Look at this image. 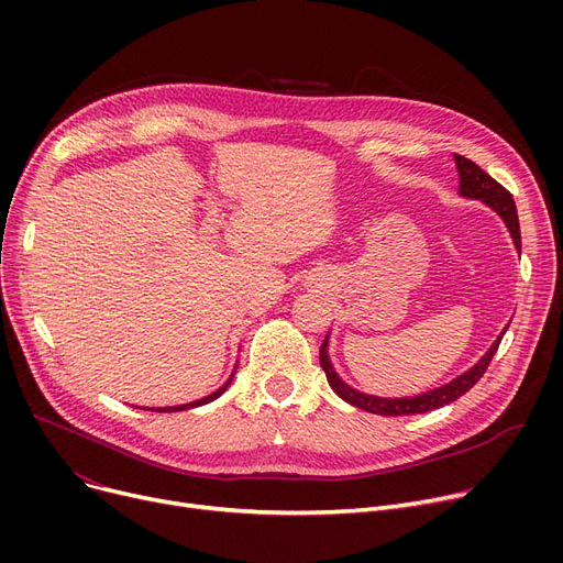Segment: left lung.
<instances>
[{
	"label": "left lung",
	"instance_id": "8db88e82",
	"mask_svg": "<svg viewBox=\"0 0 563 563\" xmlns=\"http://www.w3.org/2000/svg\"><path fill=\"white\" fill-rule=\"evenodd\" d=\"M454 162H456V170H459V194L463 198L482 200V202H486L490 207L493 212H497L499 219L505 221V225L509 228L511 240H514V244H516V249L520 253V223H518V212H516L514 196L505 187H501L499 183H495L493 177L486 170H482L475 162H470L467 157H461V155H454ZM505 333H507V329L497 335V340L490 344V349L484 353L477 365H472L467 372H463L461 376H456L450 383H445V386L433 388V390L416 395V397L386 399V397H376V395H365L361 390H353L351 386H346V383L338 376V372H335V367H333V363L329 358V335H327V340H323V344L319 349V363H321V369L327 372L329 386L346 404L356 406V408H363L367 412H376V416H386V418L388 416L390 418H397V416H418V412H429V410H435V408H442V406L456 401L472 386H475V383L488 369V365H490V361L495 356V351H497V346L501 342V335H505Z\"/></svg>",
	"mask_w": 563,
	"mask_h": 563
}]
</instances>
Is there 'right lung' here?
<instances>
[{"label":"right lung","mask_w":563,"mask_h":563,"mask_svg":"<svg viewBox=\"0 0 563 563\" xmlns=\"http://www.w3.org/2000/svg\"><path fill=\"white\" fill-rule=\"evenodd\" d=\"M232 376H234V374H230V378L223 383V386H221L217 393L207 395V397H202V399H196V401H189V404H180V406H164V408H147V410H159V412H177V410H189V408H196V406H202V404H210V401H214L217 397H221V395L228 390V386H230Z\"/></svg>","instance_id":"obj_1"}]
</instances>
